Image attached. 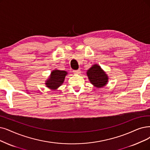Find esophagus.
Returning a JSON list of instances; mask_svg holds the SVG:
<instances>
[{"label":"esophagus","instance_id":"1","mask_svg":"<svg viewBox=\"0 0 150 150\" xmlns=\"http://www.w3.org/2000/svg\"><path fill=\"white\" fill-rule=\"evenodd\" d=\"M74 74H80L81 73V70L80 69H77L74 71Z\"/></svg>","mask_w":150,"mask_h":150}]
</instances>
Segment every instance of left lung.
<instances>
[{
	"instance_id": "8db88e82",
	"label": "left lung",
	"mask_w": 150,
	"mask_h": 150,
	"mask_svg": "<svg viewBox=\"0 0 150 150\" xmlns=\"http://www.w3.org/2000/svg\"><path fill=\"white\" fill-rule=\"evenodd\" d=\"M88 78L95 87L101 88L108 81V77L99 65L94 64L87 72Z\"/></svg>"
}]
</instances>
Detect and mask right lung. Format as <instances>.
<instances>
[{
  "mask_svg": "<svg viewBox=\"0 0 150 150\" xmlns=\"http://www.w3.org/2000/svg\"><path fill=\"white\" fill-rule=\"evenodd\" d=\"M68 73L65 71L58 69L53 70L50 74V77L46 81V86L51 90H56L62 85L64 82L65 76Z\"/></svg>",
  "mask_w": 150,
  "mask_h": 150,
  "instance_id": "right-lung-1",
  "label": "right lung"
}]
</instances>
